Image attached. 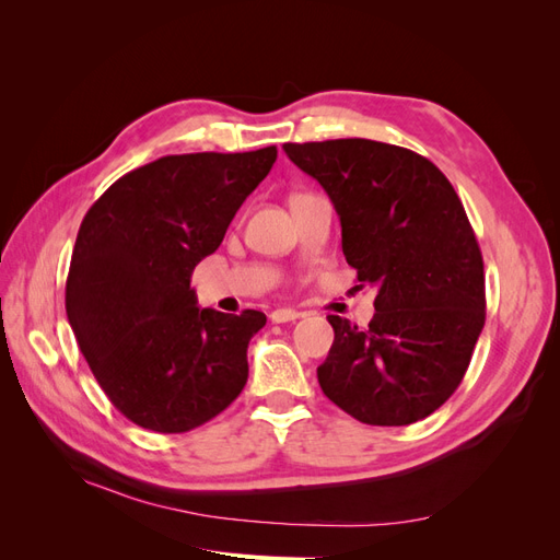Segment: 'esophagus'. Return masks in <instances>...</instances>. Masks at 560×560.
I'll return each instance as SVG.
<instances>
[{
  "instance_id": "1",
  "label": "esophagus",
  "mask_w": 560,
  "mask_h": 560,
  "mask_svg": "<svg viewBox=\"0 0 560 560\" xmlns=\"http://www.w3.org/2000/svg\"><path fill=\"white\" fill-rule=\"evenodd\" d=\"M299 317H301V313H296L292 308H278V311L270 313V319H273L276 325H282V322H294Z\"/></svg>"
}]
</instances>
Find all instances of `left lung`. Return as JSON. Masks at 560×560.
Returning a JSON list of instances; mask_svg holds the SVG:
<instances>
[{
	"instance_id": "8db88e82",
	"label": "left lung",
	"mask_w": 560,
	"mask_h": 560,
	"mask_svg": "<svg viewBox=\"0 0 560 560\" xmlns=\"http://www.w3.org/2000/svg\"><path fill=\"white\" fill-rule=\"evenodd\" d=\"M282 149L327 191L346 261L378 290L369 327L329 315L322 393L366 425L428 418L460 385L486 322L483 259L460 198L404 147L350 138Z\"/></svg>"
}]
</instances>
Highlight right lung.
<instances>
[{
	"mask_svg": "<svg viewBox=\"0 0 560 560\" xmlns=\"http://www.w3.org/2000/svg\"><path fill=\"white\" fill-rule=\"evenodd\" d=\"M276 159V147L163 156L116 179L83 217L67 319L95 381L135 425L189 432L243 393L249 338L266 315L200 308L191 273Z\"/></svg>",
	"mask_w": 560,
	"mask_h": 560,
	"instance_id": "obj_1",
	"label": "right lung"
}]
</instances>
